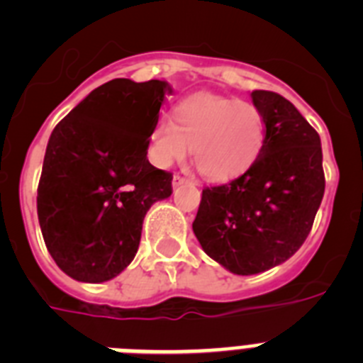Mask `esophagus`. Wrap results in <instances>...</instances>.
Instances as JSON below:
<instances>
[{
	"instance_id": "1",
	"label": "esophagus",
	"mask_w": 363,
	"mask_h": 363,
	"mask_svg": "<svg viewBox=\"0 0 363 363\" xmlns=\"http://www.w3.org/2000/svg\"><path fill=\"white\" fill-rule=\"evenodd\" d=\"M192 182L191 179L184 178V176H179V174H174V178H172V185L174 187H182V185H191Z\"/></svg>"
}]
</instances>
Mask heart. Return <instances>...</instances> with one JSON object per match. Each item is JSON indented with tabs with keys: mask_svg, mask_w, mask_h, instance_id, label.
Instances as JSON below:
<instances>
[{
	"mask_svg": "<svg viewBox=\"0 0 363 363\" xmlns=\"http://www.w3.org/2000/svg\"><path fill=\"white\" fill-rule=\"evenodd\" d=\"M265 142L264 114L256 105L227 96L192 94L162 118L149 140V156L169 167L192 147L194 165L205 178L225 182L242 174L258 158Z\"/></svg>",
	"mask_w": 363,
	"mask_h": 363,
	"instance_id": "b5f03b06",
	"label": "heart"
}]
</instances>
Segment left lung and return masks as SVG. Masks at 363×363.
Here are the masks:
<instances>
[{
	"label": "left lung",
	"instance_id": "obj_1",
	"mask_svg": "<svg viewBox=\"0 0 363 363\" xmlns=\"http://www.w3.org/2000/svg\"><path fill=\"white\" fill-rule=\"evenodd\" d=\"M251 96L264 114V147L242 176L203 189L192 221L203 251L242 277L277 267L300 249L325 191L318 133L284 96Z\"/></svg>",
	"mask_w": 363,
	"mask_h": 363
}]
</instances>
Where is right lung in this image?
<instances>
[{
    "instance_id": "obj_1",
    "label": "right lung",
    "mask_w": 363,
    "mask_h": 363,
    "mask_svg": "<svg viewBox=\"0 0 363 363\" xmlns=\"http://www.w3.org/2000/svg\"><path fill=\"white\" fill-rule=\"evenodd\" d=\"M172 89L167 82L104 83L56 125L38 185L45 245L65 274L99 284L134 259L150 205L172 194V174L147 160Z\"/></svg>"
}]
</instances>
